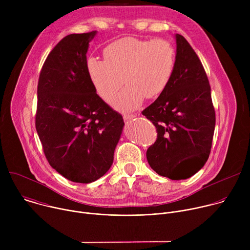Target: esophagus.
Returning <instances> with one entry per match:
<instances>
[{
  "instance_id": "obj_1",
  "label": "esophagus",
  "mask_w": 250,
  "mask_h": 250,
  "mask_svg": "<svg viewBox=\"0 0 250 250\" xmlns=\"http://www.w3.org/2000/svg\"><path fill=\"white\" fill-rule=\"evenodd\" d=\"M136 115H133V114H125L124 115V120L125 121H128V120H131L133 118H135Z\"/></svg>"
}]
</instances>
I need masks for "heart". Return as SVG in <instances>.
<instances>
[{
    "mask_svg": "<svg viewBox=\"0 0 250 250\" xmlns=\"http://www.w3.org/2000/svg\"><path fill=\"white\" fill-rule=\"evenodd\" d=\"M104 60L92 57L87 68L98 95L110 102L125 83L127 85L114 101L116 108L132 111L154 99L168 87L176 66V50L164 39L139 40L126 37L104 49Z\"/></svg>",
    "mask_w": 250,
    "mask_h": 250,
    "instance_id": "obj_1",
    "label": "heart"
}]
</instances>
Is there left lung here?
Returning <instances> with one entry per match:
<instances>
[{
	"label": "left lung",
	"instance_id": "obj_1",
	"mask_svg": "<svg viewBox=\"0 0 250 250\" xmlns=\"http://www.w3.org/2000/svg\"><path fill=\"white\" fill-rule=\"evenodd\" d=\"M173 77L166 90L141 112L156 127L157 138L146 151L150 167L172 180L193 176L207 162L216 125L210 86L198 55L176 34Z\"/></svg>",
	"mask_w": 250,
	"mask_h": 250
}]
</instances>
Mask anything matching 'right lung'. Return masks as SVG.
<instances>
[{"label":"right lung","mask_w":250,"mask_h":250,"mask_svg":"<svg viewBox=\"0 0 250 250\" xmlns=\"http://www.w3.org/2000/svg\"><path fill=\"white\" fill-rule=\"evenodd\" d=\"M96 31L73 33L50 51L38 84L35 128L50 164L66 179L91 183L110 169L125 125L96 93L87 50Z\"/></svg>","instance_id":"1"}]
</instances>
